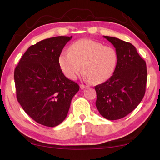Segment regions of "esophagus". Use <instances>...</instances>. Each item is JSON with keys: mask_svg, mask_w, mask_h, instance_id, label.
I'll return each mask as SVG.
<instances>
[{"mask_svg": "<svg viewBox=\"0 0 160 160\" xmlns=\"http://www.w3.org/2000/svg\"><path fill=\"white\" fill-rule=\"evenodd\" d=\"M80 88L81 89H84V88H88V85H80Z\"/></svg>", "mask_w": 160, "mask_h": 160, "instance_id": "1", "label": "esophagus"}]
</instances>
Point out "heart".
<instances>
[{
  "mask_svg": "<svg viewBox=\"0 0 160 160\" xmlns=\"http://www.w3.org/2000/svg\"><path fill=\"white\" fill-rule=\"evenodd\" d=\"M58 62L61 70L69 79H76L82 67L86 79L98 84L113 75L117 66L118 53L112 47L84 39L74 42L68 51H63Z\"/></svg>",
  "mask_w": 160,
  "mask_h": 160,
  "instance_id": "obj_1",
  "label": "heart"
}]
</instances>
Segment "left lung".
<instances>
[{
	"label": "left lung",
	"instance_id": "left-lung-1",
	"mask_svg": "<svg viewBox=\"0 0 160 160\" xmlns=\"http://www.w3.org/2000/svg\"><path fill=\"white\" fill-rule=\"evenodd\" d=\"M115 47L118 63L109 80L94 87L96 107L103 117L117 120L132 112L142 101L147 83L146 63L131 43L104 36Z\"/></svg>",
	"mask_w": 160,
	"mask_h": 160
}]
</instances>
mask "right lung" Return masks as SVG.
Here are the masks:
<instances>
[{
    "label": "right lung",
    "mask_w": 160,
    "mask_h": 160,
    "mask_svg": "<svg viewBox=\"0 0 160 160\" xmlns=\"http://www.w3.org/2000/svg\"><path fill=\"white\" fill-rule=\"evenodd\" d=\"M71 37H55L29 47L14 72L17 99L38 123L54 127L66 118L72 97L80 89L65 76L58 58Z\"/></svg>",
    "instance_id": "right-lung-1"
}]
</instances>
